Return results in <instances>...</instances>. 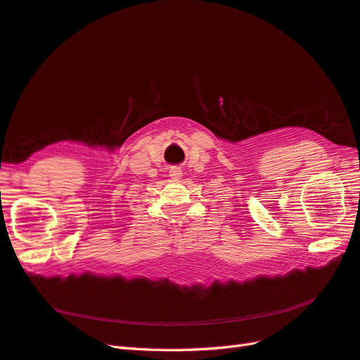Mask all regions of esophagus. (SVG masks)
<instances>
[{
  "label": "esophagus",
  "instance_id": "esophagus-1",
  "mask_svg": "<svg viewBox=\"0 0 360 360\" xmlns=\"http://www.w3.org/2000/svg\"><path fill=\"white\" fill-rule=\"evenodd\" d=\"M169 176H171L172 179H180V177H181V169H180V167H171Z\"/></svg>",
  "mask_w": 360,
  "mask_h": 360
}]
</instances>
